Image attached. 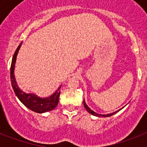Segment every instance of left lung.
<instances>
[{
	"mask_svg": "<svg viewBox=\"0 0 147 147\" xmlns=\"http://www.w3.org/2000/svg\"><path fill=\"white\" fill-rule=\"evenodd\" d=\"M83 104H84V107H85V109H86L87 110H88V112L89 113L92 114V115H95V116H98V117H109V116H111V115H114V114H115L117 112H119V110H117V111H115V112H113L112 113H110V114H107V115H102V114H98L96 113V112H94V111H93L92 110H90V108L89 107H88V105H86V103H85V99H84V101H83Z\"/></svg>",
	"mask_w": 147,
	"mask_h": 147,
	"instance_id": "8db88e82",
	"label": "left lung"
}]
</instances>
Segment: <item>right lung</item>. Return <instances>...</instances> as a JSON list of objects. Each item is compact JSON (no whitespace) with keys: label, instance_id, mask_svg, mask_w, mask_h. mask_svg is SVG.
Masks as SVG:
<instances>
[{"label":"right lung","instance_id":"1","mask_svg":"<svg viewBox=\"0 0 147 147\" xmlns=\"http://www.w3.org/2000/svg\"><path fill=\"white\" fill-rule=\"evenodd\" d=\"M22 42L18 45L15 51V54L13 55L12 60H11V68H10V77H11V86H12L13 90L15 91V94L19 98L20 102L25 105L27 108L32 110L35 113H42L48 112L50 110H52L55 108L58 105L59 102V97L60 94V88L61 86L58 88V90L54 93H53L51 96L47 98H40L36 96L35 94L32 93H26L23 92L21 90L18 86L15 78V65L16 62L17 55L18 54V51L21 47Z\"/></svg>","mask_w":147,"mask_h":147}]
</instances>
